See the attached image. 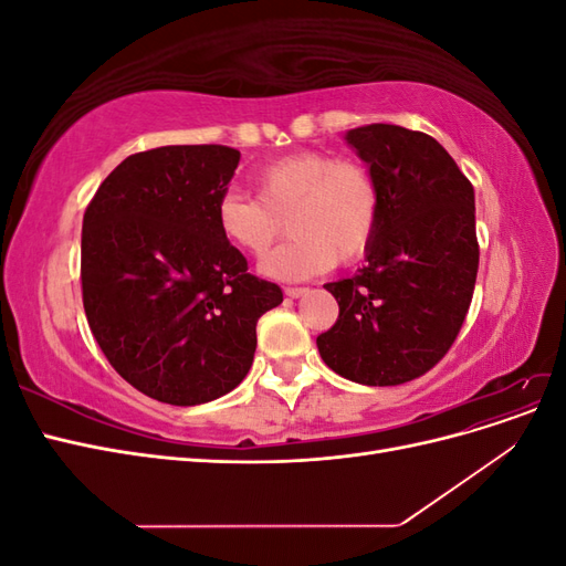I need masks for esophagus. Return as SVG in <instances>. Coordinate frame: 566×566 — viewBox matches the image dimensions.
Wrapping results in <instances>:
<instances>
[{
    "label": "esophagus",
    "mask_w": 566,
    "mask_h": 566,
    "mask_svg": "<svg viewBox=\"0 0 566 566\" xmlns=\"http://www.w3.org/2000/svg\"><path fill=\"white\" fill-rule=\"evenodd\" d=\"M285 295H287L290 300H297V297L306 295V287H285Z\"/></svg>",
    "instance_id": "obj_1"
}]
</instances>
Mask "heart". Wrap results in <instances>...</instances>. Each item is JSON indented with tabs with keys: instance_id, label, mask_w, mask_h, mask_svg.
Returning <instances> with one entry per match:
<instances>
[{
	"instance_id": "b5f03b06",
	"label": "heart",
	"mask_w": 566,
	"mask_h": 566,
	"mask_svg": "<svg viewBox=\"0 0 566 566\" xmlns=\"http://www.w3.org/2000/svg\"><path fill=\"white\" fill-rule=\"evenodd\" d=\"M256 200L227 191L217 200V227L233 248L264 256L283 233L293 235L262 262L276 281H304L335 262L368 252L380 227L382 196L370 169L352 158L300 150L256 169Z\"/></svg>"
}]
</instances>
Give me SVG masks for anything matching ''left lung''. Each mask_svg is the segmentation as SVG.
I'll return each mask as SVG.
<instances>
[{
	"label": "left lung",
	"instance_id": "obj_1",
	"mask_svg": "<svg viewBox=\"0 0 566 566\" xmlns=\"http://www.w3.org/2000/svg\"><path fill=\"white\" fill-rule=\"evenodd\" d=\"M380 186V227L356 276L325 283L339 316L316 337L325 366L370 387L434 368L468 316L479 243L474 188L430 134L399 125L347 132Z\"/></svg>",
	"mask_w": 566,
	"mask_h": 566
}]
</instances>
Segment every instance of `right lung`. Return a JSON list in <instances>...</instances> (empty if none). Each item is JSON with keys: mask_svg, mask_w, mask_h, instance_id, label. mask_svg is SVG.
Wrapping results in <instances>:
<instances>
[{"mask_svg": "<svg viewBox=\"0 0 566 566\" xmlns=\"http://www.w3.org/2000/svg\"><path fill=\"white\" fill-rule=\"evenodd\" d=\"M241 153L163 146L119 163L82 221V302L111 366L146 397L196 406L243 382L276 283L217 227Z\"/></svg>", "mask_w": 566, "mask_h": 566, "instance_id": "1", "label": "right lung"}]
</instances>
